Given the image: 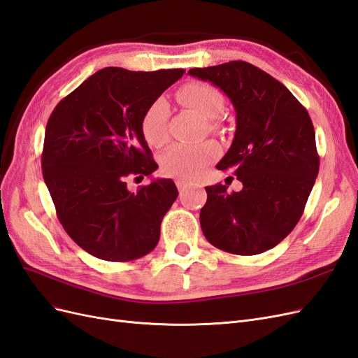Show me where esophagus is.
Instances as JSON below:
<instances>
[{
  "label": "esophagus",
  "instance_id": "1",
  "mask_svg": "<svg viewBox=\"0 0 358 358\" xmlns=\"http://www.w3.org/2000/svg\"><path fill=\"white\" fill-rule=\"evenodd\" d=\"M176 182H177V187H178V190H180V192H182V190H185L187 186H190V185H192V181L185 180V178H180V180H177Z\"/></svg>",
  "mask_w": 358,
  "mask_h": 358
}]
</instances>
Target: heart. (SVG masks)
<instances>
[{"mask_svg": "<svg viewBox=\"0 0 358 358\" xmlns=\"http://www.w3.org/2000/svg\"><path fill=\"white\" fill-rule=\"evenodd\" d=\"M177 98L182 104L195 110L206 119H215L224 112L225 101L221 92L207 83H187L177 90ZM169 106L163 98L155 99L145 110L141 121V131L143 139L151 146H162L169 139L168 130ZM216 124L210 122V130H216ZM219 155V148L215 142H204L201 145H173L160 155L162 171L171 177L194 178L208 163Z\"/></svg>", "mask_w": 358, "mask_h": 358, "instance_id": "b5f03b06", "label": "heart"}]
</instances>
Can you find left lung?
Segmentation results:
<instances>
[{
    "instance_id": "obj_1",
    "label": "left lung",
    "mask_w": 358,
    "mask_h": 358,
    "mask_svg": "<svg viewBox=\"0 0 358 358\" xmlns=\"http://www.w3.org/2000/svg\"><path fill=\"white\" fill-rule=\"evenodd\" d=\"M192 77L217 86L236 110L230 150L216 164L231 169L241 192L206 187L199 222L206 239L237 255L277 246L304 213L319 172L315 128L306 107L260 68L242 60L194 68Z\"/></svg>"
}]
</instances>
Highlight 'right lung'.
I'll use <instances>...</instances> for the list:
<instances>
[{"mask_svg": "<svg viewBox=\"0 0 358 358\" xmlns=\"http://www.w3.org/2000/svg\"><path fill=\"white\" fill-rule=\"evenodd\" d=\"M182 74L104 68L52 110L42 151L45 185L65 231L96 259L130 262L159 243L162 219L178 196L176 182L157 178L130 192L125 178L143 180L159 168L141 121Z\"/></svg>", "mask_w": 358, "mask_h": 358, "instance_id": "right-lung-1", "label": "right lung"}]
</instances>
